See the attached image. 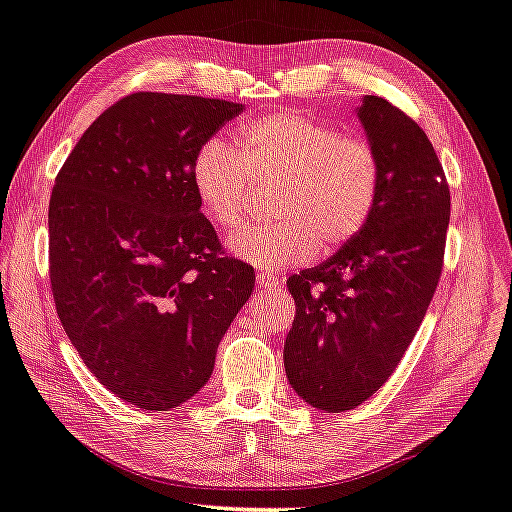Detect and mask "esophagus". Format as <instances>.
<instances>
[{"label":"esophagus","mask_w":512,"mask_h":512,"mask_svg":"<svg viewBox=\"0 0 512 512\" xmlns=\"http://www.w3.org/2000/svg\"><path fill=\"white\" fill-rule=\"evenodd\" d=\"M256 283L261 288H277L279 286V277H274V274H270V272H261L256 277Z\"/></svg>","instance_id":"1"}]
</instances>
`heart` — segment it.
<instances>
[{
	"mask_svg": "<svg viewBox=\"0 0 512 512\" xmlns=\"http://www.w3.org/2000/svg\"><path fill=\"white\" fill-rule=\"evenodd\" d=\"M192 187L217 229L245 222L258 183L277 185L270 215L231 240L240 261L258 270L309 263L316 251L348 245L364 231L382 192V160L371 141L290 109L247 121L238 148L210 139L192 162Z\"/></svg>",
	"mask_w": 512,
	"mask_h": 512,
	"instance_id": "heart-1",
	"label": "heart"
}]
</instances>
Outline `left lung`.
<instances>
[{
  "label": "left lung",
  "instance_id": "left-lung-1",
  "mask_svg": "<svg viewBox=\"0 0 512 512\" xmlns=\"http://www.w3.org/2000/svg\"><path fill=\"white\" fill-rule=\"evenodd\" d=\"M357 116L382 160L380 199L355 240L288 277L283 366L297 396L325 412L355 410L396 371L435 295L451 217L426 132L377 96Z\"/></svg>",
  "mask_w": 512,
  "mask_h": 512
}]
</instances>
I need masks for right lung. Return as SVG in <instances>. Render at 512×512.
<instances>
[{"mask_svg":"<svg viewBox=\"0 0 512 512\" xmlns=\"http://www.w3.org/2000/svg\"><path fill=\"white\" fill-rule=\"evenodd\" d=\"M217 98L139 91L89 125L50 199V283L61 325L100 384L167 412L210 380L254 290L192 187L199 148L242 112Z\"/></svg>","mask_w":512,"mask_h":512,"instance_id":"obj_1","label":"right lung"}]
</instances>
